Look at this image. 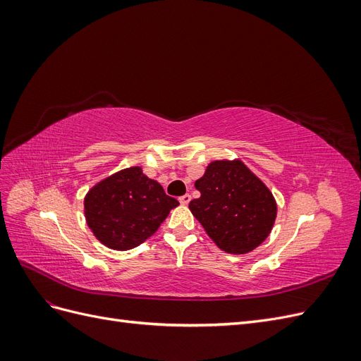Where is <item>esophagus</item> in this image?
Returning <instances> with one entry per match:
<instances>
[{"label": "esophagus", "instance_id": "obj_1", "mask_svg": "<svg viewBox=\"0 0 361 361\" xmlns=\"http://www.w3.org/2000/svg\"><path fill=\"white\" fill-rule=\"evenodd\" d=\"M179 202H180L182 204H188V203L191 202V195H190V194H183V195H180V197H179Z\"/></svg>", "mask_w": 361, "mask_h": 361}]
</instances>
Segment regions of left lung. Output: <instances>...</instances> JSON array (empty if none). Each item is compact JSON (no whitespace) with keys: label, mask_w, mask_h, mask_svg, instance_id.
<instances>
[{"label":"left lung","mask_w":361,"mask_h":361,"mask_svg":"<svg viewBox=\"0 0 361 361\" xmlns=\"http://www.w3.org/2000/svg\"><path fill=\"white\" fill-rule=\"evenodd\" d=\"M192 215L221 250L245 255L268 238L276 221L272 192L241 161H214L195 180Z\"/></svg>","instance_id":"obj_1"}]
</instances>
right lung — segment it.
<instances>
[{
  "label": "right lung",
  "instance_id": "1",
  "mask_svg": "<svg viewBox=\"0 0 361 361\" xmlns=\"http://www.w3.org/2000/svg\"><path fill=\"white\" fill-rule=\"evenodd\" d=\"M178 204L140 167H130L94 185L84 199V214L104 245L123 251L143 244Z\"/></svg>",
  "mask_w": 361,
  "mask_h": 361
}]
</instances>
